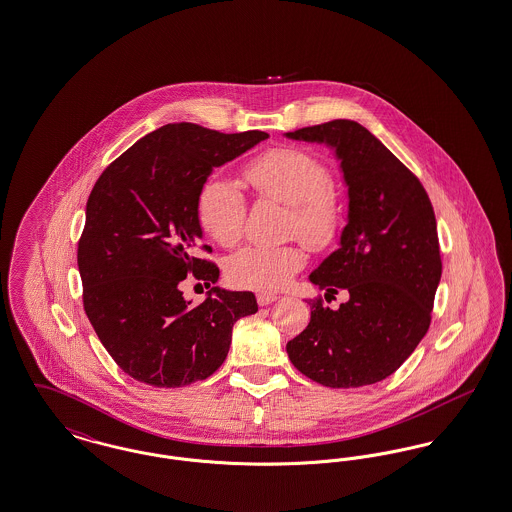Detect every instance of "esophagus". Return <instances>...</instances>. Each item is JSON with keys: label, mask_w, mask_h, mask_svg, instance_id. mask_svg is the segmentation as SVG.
I'll return each instance as SVG.
<instances>
[{"label": "esophagus", "mask_w": 512, "mask_h": 512, "mask_svg": "<svg viewBox=\"0 0 512 512\" xmlns=\"http://www.w3.org/2000/svg\"><path fill=\"white\" fill-rule=\"evenodd\" d=\"M278 299H280V297H278V295H274V293H257V303H259L261 307H267V305L274 303V301H278Z\"/></svg>", "instance_id": "34e87169"}]
</instances>
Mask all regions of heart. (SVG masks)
<instances>
[{
    "label": "heart",
    "instance_id": "heart-1",
    "mask_svg": "<svg viewBox=\"0 0 512 512\" xmlns=\"http://www.w3.org/2000/svg\"><path fill=\"white\" fill-rule=\"evenodd\" d=\"M244 176L259 199L290 205L288 230L303 244L317 251L338 244L347 219L345 199L318 155L303 147H272L245 165ZM195 215L213 242L230 247L244 234L247 201L230 180L211 176L197 194ZM303 267L305 255L297 245L251 244L228 257L226 276L238 288L276 292Z\"/></svg>",
    "mask_w": 512,
    "mask_h": 512
}]
</instances>
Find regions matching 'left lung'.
<instances>
[{
    "instance_id": "8db88e82",
    "label": "left lung",
    "mask_w": 512,
    "mask_h": 512,
    "mask_svg": "<svg viewBox=\"0 0 512 512\" xmlns=\"http://www.w3.org/2000/svg\"><path fill=\"white\" fill-rule=\"evenodd\" d=\"M328 144L349 195L340 249L309 280L340 309L311 305L309 326L288 341L293 366L326 388L376 384L403 365L426 336L441 278L434 207L420 180L359 122H324L286 134ZM336 299V297H334Z\"/></svg>"
}]
</instances>
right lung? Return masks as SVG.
Returning <instances> with one entry per match:
<instances>
[{
    "label": "right lung",
    "instance_id": "add662e5",
    "mask_svg": "<svg viewBox=\"0 0 512 512\" xmlns=\"http://www.w3.org/2000/svg\"><path fill=\"white\" fill-rule=\"evenodd\" d=\"M267 138L174 122L101 172L78 240L82 301L99 341L134 380L182 388L209 378L228 355L234 322L257 313L251 292L211 288L190 307L178 284L190 274L207 288L219 280V267L197 255L211 253L199 242L197 194L215 167Z\"/></svg>",
    "mask_w": 512,
    "mask_h": 512
}]
</instances>
